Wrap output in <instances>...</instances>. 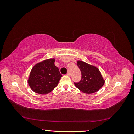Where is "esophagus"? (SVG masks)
Segmentation results:
<instances>
[{
    "mask_svg": "<svg viewBox=\"0 0 134 134\" xmlns=\"http://www.w3.org/2000/svg\"><path fill=\"white\" fill-rule=\"evenodd\" d=\"M67 75H68V76H70V75H71V73H70V72H69V71H68V73H67V74H66Z\"/></svg>",
    "mask_w": 134,
    "mask_h": 134,
    "instance_id": "1",
    "label": "esophagus"
}]
</instances>
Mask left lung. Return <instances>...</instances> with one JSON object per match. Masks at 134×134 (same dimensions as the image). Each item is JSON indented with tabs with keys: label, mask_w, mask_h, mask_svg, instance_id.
<instances>
[{
	"label": "left lung",
	"mask_w": 134,
	"mask_h": 134,
	"mask_svg": "<svg viewBox=\"0 0 134 134\" xmlns=\"http://www.w3.org/2000/svg\"><path fill=\"white\" fill-rule=\"evenodd\" d=\"M77 65L82 73V79L74 84L80 91L86 94H92L103 87L105 80L98 68L83 61H77Z\"/></svg>",
	"instance_id": "1"
}]
</instances>
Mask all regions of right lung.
I'll return each instance as SVG.
<instances>
[{
  "mask_svg": "<svg viewBox=\"0 0 134 134\" xmlns=\"http://www.w3.org/2000/svg\"><path fill=\"white\" fill-rule=\"evenodd\" d=\"M54 58L48 59L36 64L28 79L31 90L40 94H47L58 86L62 75L55 65Z\"/></svg>",
  "mask_w": 134,
  "mask_h": 134,
  "instance_id": "1",
  "label": "right lung"
}]
</instances>
